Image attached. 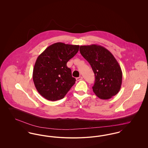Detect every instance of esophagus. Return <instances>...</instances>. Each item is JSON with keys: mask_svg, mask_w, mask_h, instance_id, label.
I'll use <instances>...</instances> for the list:
<instances>
[{"mask_svg": "<svg viewBox=\"0 0 148 148\" xmlns=\"http://www.w3.org/2000/svg\"><path fill=\"white\" fill-rule=\"evenodd\" d=\"M76 79H77V81L82 80L83 79V77H77V78H76Z\"/></svg>", "mask_w": 148, "mask_h": 148, "instance_id": "obj_1", "label": "esophagus"}]
</instances>
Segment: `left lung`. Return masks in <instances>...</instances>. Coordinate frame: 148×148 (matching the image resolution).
<instances>
[{
    "label": "left lung",
    "mask_w": 148,
    "mask_h": 148,
    "mask_svg": "<svg viewBox=\"0 0 148 148\" xmlns=\"http://www.w3.org/2000/svg\"><path fill=\"white\" fill-rule=\"evenodd\" d=\"M80 52L89 62L95 75L92 90L101 99H109L119 92L122 83V71L113 54L97 44L81 45Z\"/></svg>",
    "instance_id": "obj_1"
}]
</instances>
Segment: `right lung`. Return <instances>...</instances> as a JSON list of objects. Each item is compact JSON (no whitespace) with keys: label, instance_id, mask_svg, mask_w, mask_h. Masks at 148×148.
I'll return each mask as SVG.
<instances>
[{"label":"right lung","instance_id":"add662e5","mask_svg":"<svg viewBox=\"0 0 148 148\" xmlns=\"http://www.w3.org/2000/svg\"><path fill=\"white\" fill-rule=\"evenodd\" d=\"M79 45L54 43L36 59L33 79L38 92L44 98L56 101L64 98L75 83L67 62L78 51Z\"/></svg>","mask_w":148,"mask_h":148}]
</instances>
